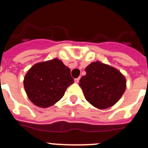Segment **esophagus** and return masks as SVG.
Wrapping results in <instances>:
<instances>
[{
  "mask_svg": "<svg viewBox=\"0 0 148 148\" xmlns=\"http://www.w3.org/2000/svg\"><path fill=\"white\" fill-rule=\"evenodd\" d=\"M79 80H80V78H75V83H78V82H79Z\"/></svg>",
  "mask_w": 148,
  "mask_h": 148,
  "instance_id": "34e87169",
  "label": "esophagus"
}]
</instances>
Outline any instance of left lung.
<instances>
[{
	"label": "left lung",
	"mask_w": 148,
	"mask_h": 148,
	"mask_svg": "<svg viewBox=\"0 0 148 148\" xmlns=\"http://www.w3.org/2000/svg\"><path fill=\"white\" fill-rule=\"evenodd\" d=\"M79 85L89 103L99 109L114 105L126 89L124 75L115 68L96 61L86 67Z\"/></svg>",
	"instance_id": "left-lung-1"
}]
</instances>
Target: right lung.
<instances>
[{
    "mask_svg": "<svg viewBox=\"0 0 148 148\" xmlns=\"http://www.w3.org/2000/svg\"><path fill=\"white\" fill-rule=\"evenodd\" d=\"M73 83L70 70L57 58L35 64L27 72L23 81L29 99L43 108L58 101Z\"/></svg>",
    "mask_w": 148,
    "mask_h": 148,
    "instance_id": "add662e5",
    "label": "right lung"
}]
</instances>
